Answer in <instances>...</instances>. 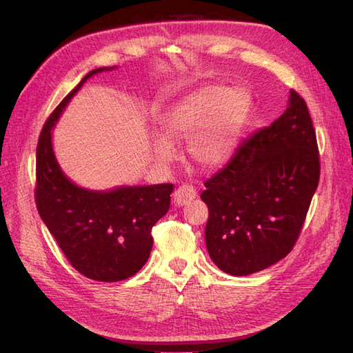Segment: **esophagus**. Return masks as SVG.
<instances>
[{"mask_svg":"<svg viewBox=\"0 0 353 353\" xmlns=\"http://www.w3.org/2000/svg\"><path fill=\"white\" fill-rule=\"evenodd\" d=\"M194 197H196V188L193 185L183 184V185H179L176 190H175V193H174V202L178 206H183V205L190 203L194 199Z\"/></svg>","mask_w":353,"mask_h":353,"instance_id":"34e87169","label":"esophagus"}]
</instances>
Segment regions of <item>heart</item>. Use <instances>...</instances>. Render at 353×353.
Here are the masks:
<instances>
[{
	"label": "heart",
	"mask_w": 353,
	"mask_h": 353,
	"mask_svg": "<svg viewBox=\"0 0 353 353\" xmlns=\"http://www.w3.org/2000/svg\"><path fill=\"white\" fill-rule=\"evenodd\" d=\"M248 109L250 96L244 88L203 85L187 94L163 118L154 156L168 163L175 156L172 145L187 141L185 152L193 165L205 170L219 169L234 156Z\"/></svg>",
	"instance_id": "heart-1"
}]
</instances>
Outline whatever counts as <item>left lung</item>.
Instances as JSON below:
<instances>
[{
  "label": "left lung",
  "mask_w": 353,
  "mask_h": 353,
  "mask_svg": "<svg viewBox=\"0 0 353 353\" xmlns=\"http://www.w3.org/2000/svg\"><path fill=\"white\" fill-rule=\"evenodd\" d=\"M316 133L303 97L270 127L241 143L225 169L205 183L211 261L235 277L262 271L292 250L319 184Z\"/></svg>",
  "instance_id": "8db88e82"
}]
</instances>
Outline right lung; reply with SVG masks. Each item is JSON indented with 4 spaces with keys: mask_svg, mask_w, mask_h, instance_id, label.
Here are the masks:
<instances>
[{
    "mask_svg": "<svg viewBox=\"0 0 353 353\" xmlns=\"http://www.w3.org/2000/svg\"><path fill=\"white\" fill-rule=\"evenodd\" d=\"M114 68L100 67L83 76L49 117L36 154V203L43 223L74 270L105 283L134 276L148 261L151 229L166 216L174 192L172 184L91 190L74 184L59 166L52 128L90 77Z\"/></svg>",
    "mask_w": 353,
    "mask_h": 353,
    "instance_id": "right-lung-1",
    "label": "right lung"
}]
</instances>
